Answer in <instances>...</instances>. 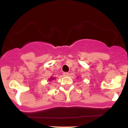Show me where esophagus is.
<instances>
[{
    "label": "esophagus",
    "instance_id": "34e87169",
    "mask_svg": "<svg viewBox=\"0 0 128 128\" xmlns=\"http://www.w3.org/2000/svg\"><path fill=\"white\" fill-rule=\"evenodd\" d=\"M63 75H64V76H68L69 75V73H68V72H64V73H63Z\"/></svg>",
    "mask_w": 128,
    "mask_h": 128
}]
</instances>
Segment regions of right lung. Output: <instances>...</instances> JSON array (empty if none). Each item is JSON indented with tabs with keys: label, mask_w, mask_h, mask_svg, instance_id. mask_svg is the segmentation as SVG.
Instances as JSON below:
<instances>
[{
	"label": "right lung",
	"mask_w": 128,
	"mask_h": 128,
	"mask_svg": "<svg viewBox=\"0 0 128 128\" xmlns=\"http://www.w3.org/2000/svg\"><path fill=\"white\" fill-rule=\"evenodd\" d=\"M54 79H55V78H51L49 79V80H54Z\"/></svg>",
	"instance_id": "add662e5"
}]
</instances>
